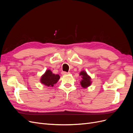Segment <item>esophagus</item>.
Returning a JSON list of instances; mask_svg holds the SVG:
<instances>
[{"label": "esophagus", "instance_id": "esophagus-1", "mask_svg": "<svg viewBox=\"0 0 133 133\" xmlns=\"http://www.w3.org/2000/svg\"><path fill=\"white\" fill-rule=\"evenodd\" d=\"M69 73H68V72H66V71H62V75H66V74H68Z\"/></svg>", "mask_w": 133, "mask_h": 133}]
</instances>
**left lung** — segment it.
I'll use <instances>...</instances> for the list:
<instances>
[{
  "label": "left lung",
  "instance_id": "left-lung-1",
  "mask_svg": "<svg viewBox=\"0 0 133 133\" xmlns=\"http://www.w3.org/2000/svg\"><path fill=\"white\" fill-rule=\"evenodd\" d=\"M80 75L82 76V81H80V85L83 88H87V87H89L91 84V78L87 74L86 71H82L80 72Z\"/></svg>",
  "mask_w": 133,
  "mask_h": 133
}]
</instances>
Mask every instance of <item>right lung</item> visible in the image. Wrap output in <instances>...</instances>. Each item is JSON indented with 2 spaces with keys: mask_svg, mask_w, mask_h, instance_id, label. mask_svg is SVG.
<instances>
[{
  "mask_svg": "<svg viewBox=\"0 0 133 133\" xmlns=\"http://www.w3.org/2000/svg\"><path fill=\"white\" fill-rule=\"evenodd\" d=\"M60 76L58 74H54L50 70L48 69L42 76L41 82L48 87H52L58 82Z\"/></svg>",
  "mask_w": 133,
  "mask_h": 133,
  "instance_id": "add662e5",
  "label": "right lung"
}]
</instances>
